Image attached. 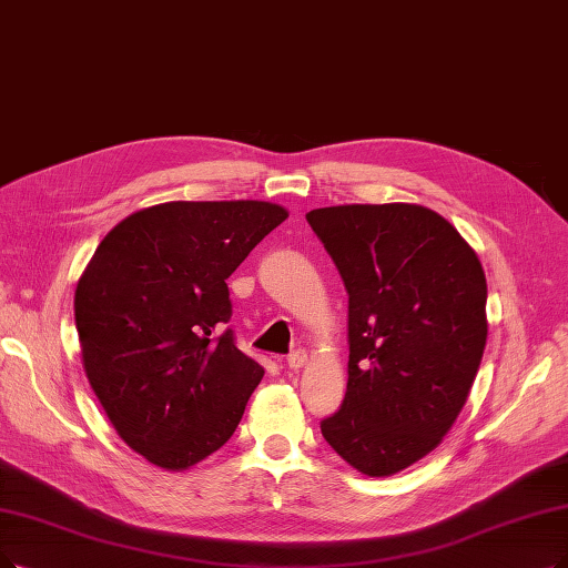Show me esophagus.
I'll return each instance as SVG.
<instances>
[{"mask_svg": "<svg viewBox=\"0 0 568 568\" xmlns=\"http://www.w3.org/2000/svg\"><path fill=\"white\" fill-rule=\"evenodd\" d=\"M288 368L291 371H301L303 366H305V363H307V352L305 349H296V352H293L291 356H288Z\"/></svg>", "mask_w": 568, "mask_h": 568, "instance_id": "1", "label": "esophagus"}]
</instances>
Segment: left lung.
Wrapping results in <instances>:
<instances>
[{"mask_svg": "<svg viewBox=\"0 0 568 568\" xmlns=\"http://www.w3.org/2000/svg\"><path fill=\"white\" fill-rule=\"evenodd\" d=\"M305 219L349 293L347 394L322 434L352 468L387 478L462 413L487 345L485 270L455 225L410 202Z\"/></svg>", "mask_w": 568, "mask_h": 568, "instance_id": "1", "label": "left lung"}]
</instances>
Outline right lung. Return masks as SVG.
<instances>
[{"label":"right lung","mask_w":568,"mask_h":568,"mask_svg":"<svg viewBox=\"0 0 568 568\" xmlns=\"http://www.w3.org/2000/svg\"><path fill=\"white\" fill-rule=\"evenodd\" d=\"M286 216L263 200L163 202L113 225L79 277L85 377L153 466L186 470L235 434L265 371L223 331L225 280Z\"/></svg>","instance_id":"right-lung-1"}]
</instances>
